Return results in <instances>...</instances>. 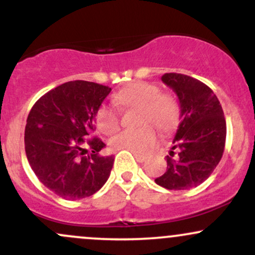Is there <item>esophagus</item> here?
Segmentation results:
<instances>
[{"label": "esophagus", "mask_w": 255, "mask_h": 255, "mask_svg": "<svg viewBox=\"0 0 255 255\" xmlns=\"http://www.w3.org/2000/svg\"><path fill=\"white\" fill-rule=\"evenodd\" d=\"M134 157H135V159L139 163H144L146 162V159H147V157L144 156V154H139V153H134Z\"/></svg>", "instance_id": "1"}]
</instances>
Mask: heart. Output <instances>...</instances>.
Returning a JSON list of instances; mask_svg holds the SVG:
<instances>
[{"label": "heart", "instance_id": "b5f03b06", "mask_svg": "<svg viewBox=\"0 0 255 255\" xmlns=\"http://www.w3.org/2000/svg\"><path fill=\"white\" fill-rule=\"evenodd\" d=\"M118 107L125 110L140 111L139 129L121 131L113 139V146L118 150H127L133 153H145L157 140L156 130L150 124L163 133L171 130L178 119V105L174 97L159 93L153 84L136 81L120 90L114 97ZM99 130L104 134H114L120 128V114L110 107L99 108L96 115Z\"/></svg>", "mask_w": 255, "mask_h": 255}]
</instances>
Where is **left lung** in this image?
<instances>
[{
  "label": "left lung",
  "instance_id": "obj_1",
  "mask_svg": "<svg viewBox=\"0 0 255 255\" xmlns=\"http://www.w3.org/2000/svg\"><path fill=\"white\" fill-rule=\"evenodd\" d=\"M162 81L176 93L178 125L166 156V170L154 182L171 191H184L209 178L224 152L227 124L217 96L204 83L177 73Z\"/></svg>",
  "mask_w": 255,
  "mask_h": 255
}]
</instances>
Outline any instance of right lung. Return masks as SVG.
Instances as JSON below:
<instances>
[{
    "label": "right lung",
    "instance_id": "right-lung-1",
    "mask_svg": "<svg viewBox=\"0 0 255 255\" xmlns=\"http://www.w3.org/2000/svg\"><path fill=\"white\" fill-rule=\"evenodd\" d=\"M110 91L91 81H68L42 96L28 114L26 157L38 180L58 197H90L110 176L114 156H99L104 142L98 137L87 139ZM85 144L90 147V155Z\"/></svg>",
    "mask_w": 255,
    "mask_h": 255
}]
</instances>
